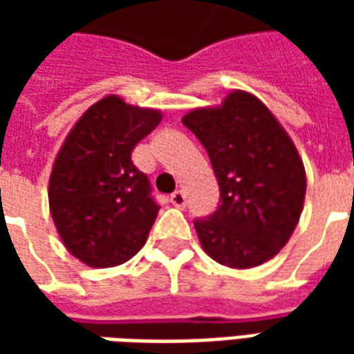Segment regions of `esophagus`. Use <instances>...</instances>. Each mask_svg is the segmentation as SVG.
I'll return each instance as SVG.
<instances>
[{
    "label": "esophagus",
    "instance_id": "esophagus-1",
    "mask_svg": "<svg viewBox=\"0 0 354 354\" xmlns=\"http://www.w3.org/2000/svg\"><path fill=\"white\" fill-rule=\"evenodd\" d=\"M170 203L174 205V207H185V193L184 192H174L170 195Z\"/></svg>",
    "mask_w": 354,
    "mask_h": 354
}]
</instances>
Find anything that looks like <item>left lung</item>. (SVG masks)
I'll list each match as a JSON object with an SVG mask.
<instances>
[{
  "instance_id": "8db88e82",
  "label": "left lung",
  "mask_w": 354,
  "mask_h": 354,
  "mask_svg": "<svg viewBox=\"0 0 354 354\" xmlns=\"http://www.w3.org/2000/svg\"><path fill=\"white\" fill-rule=\"evenodd\" d=\"M182 121L207 149L220 185L218 208L193 222L205 252L235 269L271 260L304 210L305 170L296 146L266 104L243 91Z\"/></svg>"
}]
</instances>
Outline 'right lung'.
<instances>
[{
	"label": "right lung",
	"mask_w": 354,
	"mask_h": 354,
	"mask_svg": "<svg viewBox=\"0 0 354 354\" xmlns=\"http://www.w3.org/2000/svg\"><path fill=\"white\" fill-rule=\"evenodd\" d=\"M159 123L157 109L106 96L83 113L58 151L50 214L66 248L83 263L119 266L146 243L159 205L131 153Z\"/></svg>",
	"instance_id": "1"
}]
</instances>
